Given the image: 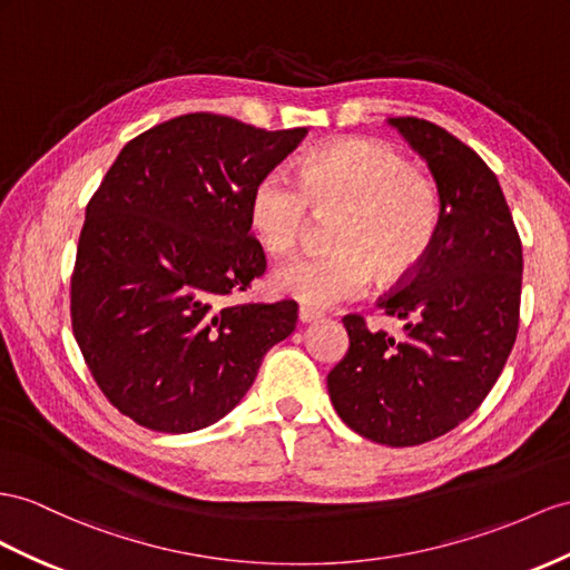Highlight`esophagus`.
<instances>
[{"instance_id":"34e87169","label":"esophagus","mask_w":570,"mask_h":570,"mask_svg":"<svg viewBox=\"0 0 570 570\" xmlns=\"http://www.w3.org/2000/svg\"><path fill=\"white\" fill-rule=\"evenodd\" d=\"M320 317H323V313H317L313 308H305V305H301V308H298L301 323H315V320H320Z\"/></svg>"}]
</instances>
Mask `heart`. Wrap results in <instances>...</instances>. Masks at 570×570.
<instances>
[{
  "mask_svg": "<svg viewBox=\"0 0 570 570\" xmlns=\"http://www.w3.org/2000/svg\"><path fill=\"white\" fill-rule=\"evenodd\" d=\"M313 212L332 216L327 253L279 267L274 288L305 305H337L361 296L377 269L400 282L426 259L441 224V197L429 175L412 168L383 139L348 137L313 149L298 178L272 168L250 193V224L274 255L294 253Z\"/></svg>",
  "mask_w": 570,
  "mask_h": 570,
  "instance_id": "1",
  "label": "heart"
}]
</instances>
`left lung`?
<instances>
[{
	"label": "left lung",
	"instance_id": "obj_1",
	"mask_svg": "<svg viewBox=\"0 0 570 570\" xmlns=\"http://www.w3.org/2000/svg\"><path fill=\"white\" fill-rule=\"evenodd\" d=\"M426 158L441 224L426 259L381 298L402 337L348 313V352L327 375L334 410L368 441L421 445L470 419L510 356L520 323L522 243L493 170L455 135L390 118Z\"/></svg>",
	"mask_w": 570,
	"mask_h": 570
}]
</instances>
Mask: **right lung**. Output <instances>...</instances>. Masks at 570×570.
<instances>
[{
  "label": "right lung",
  "instance_id": "1",
  "mask_svg": "<svg viewBox=\"0 0 570 570\" xmlns=\"http://www.w3.org/2000/svg\"><path fill=\"white\" fill-rule=\"evenodd\" d=\"M308 135L187 112L125 144L86 204L69 313L96 385L160 433L214 424L253 385L298 305L236 303L265 274L250 193Z\"/></svg>",
  "mask_w": 570,
  "mask_h": 570
}]
</instances>
